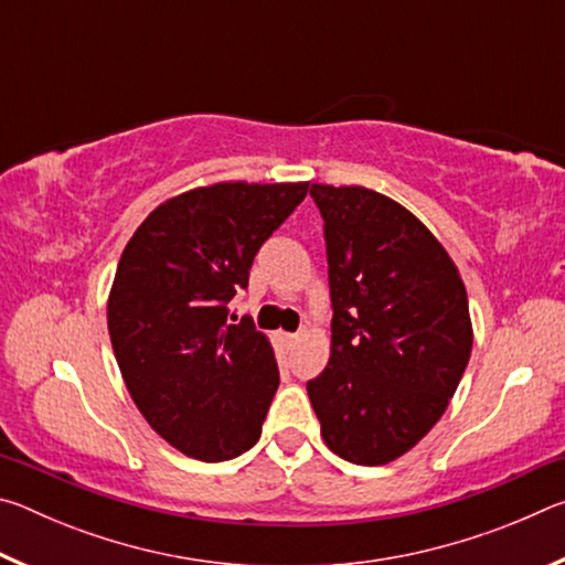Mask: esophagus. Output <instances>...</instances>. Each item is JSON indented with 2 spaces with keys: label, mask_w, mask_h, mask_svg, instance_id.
I'll return each mask as SVG.
<instances>
[{
  "label": "esophagus",
  "mask_w": 565,
  "mask_h": 565,
  "mask_svg": "<svg viewBox=\"0 0 565 565\" xmlns=\"http://www.w3.org/2000/svg\"><path fill=\"white\" fill-rule=\"evenodd\" d=\"M281 339H284L286 343H294L296 339H299V333H281Z\"/></svg>",
  "instance_id": "1"
}]
</instances>
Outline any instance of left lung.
Listing matches in <instances>:
<instances>
[{"instance_id":"8db88e82","label":"left lung","mask_w":565,"mask_h":565,"mask_svg":"<svg viewBox=\"0 0 565 565\" xmlns=\"http://www.w3.org/2000/svg\"><path fill=\"white\" fill-rule=\"evenodd\" d=\"M323 218L331 359L306 384L321 436L359 466L404 456L444 416L471 356L466 286L436 236L379 191L311 184Z\"/></svg>"}]
</instances>
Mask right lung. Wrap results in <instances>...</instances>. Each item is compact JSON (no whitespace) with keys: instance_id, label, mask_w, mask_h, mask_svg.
Segmentation results:
<instances>
[{"instance_id":"obj_1","label":"right lung","mask_w":565,"mask_h":565,"mask_svg":"<svg viewBox=\"0 0 565 565\" xmlns=\"http://www.w3.org/2000/svg\"><path fill=\"white\" fill-rule=\"evenodd\" d=\"M306 191L191 189L157 206L119 259L107 321L124 384L149 426L199 461H228L262 436L279 366L252 319L228 321V301Z\"/></svg>"}]
</instances>
